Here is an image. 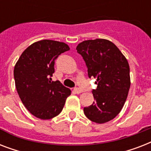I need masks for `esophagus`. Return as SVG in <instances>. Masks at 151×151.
Segmentation results:
<instances>
[{"mask_svg": "<svg viewBox=\"0 0 151 151\" xmlns=\"http://www.w3.org/2000/svg\"><path fill=\"white\" fill-rule=\"evenodd\" d=\"M73 92H75V93H77V94H80V93H81V92H83V90L79 88H76L73 89Z\"/></svg>", "mask_w": 151, "mask_h": 151, "instance_id": "34e87169", "label": "esophagus"}]
</instances>
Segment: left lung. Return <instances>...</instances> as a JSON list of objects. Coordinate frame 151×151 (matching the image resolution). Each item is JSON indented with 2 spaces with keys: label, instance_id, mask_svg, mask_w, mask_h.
<instances>
[{
  "label": "left lung",
  "instance_id": "obj_1",
  "mask_svg": "<svg viewBox=\"0 0 151 151\" xmlns=\"http://www.w3.org/2000/svg\"><path fill=\"white\" fill-rule=\"evenodd\" d=\"M77 51L85 60L88 77L97 78L92 91L95 102L84 108L85 116L103 124L114 119L122 110L130 88L128 60L117 46L106 39L84 41Z\"/></svg>",
  "mask_w": 151,
  "mask_h": 151
}]
</instances>
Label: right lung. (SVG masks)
<instances>
[{
	"label": "right lung",
	"instance_id": "add662e5",
	"mask_svg": "<svg viewBox=\"0 0 151 151\" xmlns=\"http://www.w3.org/2000/svg\"><path fill=\"white\" fill-rule=\"evenodd\" d=\"M70 50L63 42L42 40L22 52L14 68L15 88L25 107L37 118L48 120L61 113L70 89L52 81L55 60Z\"/></svg>",
	"mask_w": 151,
	"mask_h": 151
}]
</instances>
